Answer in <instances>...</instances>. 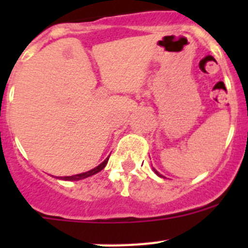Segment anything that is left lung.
Wrapping results in <instances>:
<instances>
[{"mask_svg": "<svg viewBox=\"0 0 248 248\" xmlns=\"http://www.w3.org/2000/svg\"><path fill=\"white\" fill-rule=\"evenodd\" d=\"M154 171H155V172H156V174H157V175H158V176L163 177V176H162V175H161V174H159V172H158V171H157V170H156V169H154Z\"/></svg>", "mask_w": 248, "mask_h": 248, "instance_id": "obj_1", "label": "left lung"}]
</instances>
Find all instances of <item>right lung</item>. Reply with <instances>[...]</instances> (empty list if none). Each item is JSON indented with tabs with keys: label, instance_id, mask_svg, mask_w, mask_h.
<instances>
[{
	"label": "right lung",
	"instance_id": "1",
	"mask_svg": "<svg viewBox=\"0 0 248 248\" xmlns=\"http://www.w3.org/2000/svg\"><path fill=\"white\" fill-rule=\"evenodd\" d=\"M108 161H109V157H108V158L104 159V162H102V163L99 164L98 167H96V168L91 169V170H89V171H86V172H81V174L72 175V176H59V179H61V180H67V181H78V180L86 179V177L92 176V175L97 174V172L101 171L102 169H104V167L107 166V163H108Z\"/></svg>",
	"mask_w": 248,
	"mask_h": 248
}]
</instances>
